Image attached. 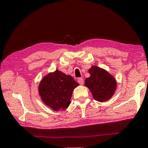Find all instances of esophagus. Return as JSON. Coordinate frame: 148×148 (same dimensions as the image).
Listing matches in <instances>:
<instances>
[{
	"instance_id": "34e87169",
	"label": "esophagus",
	"mask_w": 148,
	"mask_h": 148,
	"mask_svg": "<svg viewBox=\"0 0 148 148\" xmlns=\"http://www.w3.org/2000/svg\"><path fill=\"white\" fill-rule=\"evenodd\" d=\"M77 82H78L80 85H83V78H82V77H79V78H78V79H77Z\"/></svg>"
}]
</instances>
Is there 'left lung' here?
I'll list each match as a JSON object with an SVG mask.
<instances>
[{
	"instance_id": "1",
	"label": "left lung",
	"mask_w": 148,
	"mask_h": 148,
	"mask_svg": "<svg viewBox=\"0 0 148 148\" xmlns=\"http://www.w3.org/2000/svg\"><path fill=\"white\" fill-rule=\"evenodd\" d=\"M90 76L85 80V86L88 88L95 100L105 102L111 99L116 90L115 77L106 70L97 66L88 69Z\"/></svg>"
}]
</instances>
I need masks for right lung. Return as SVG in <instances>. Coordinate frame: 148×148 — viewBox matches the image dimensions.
Here are the masks:
<instances>
[{"label": "right lung", "instance_id": "add662e5", "mask_svg": "<svg viewBox=\"0 0 148 148\" xmlns=\"http://www.w3.org/2000/svg\"><path fill=\"white\" fill-rule=\"evenodd\" d=\"M79 85L71 76L58 69L42 77L38 87L43 103L55 111L65 110L71 103L74 89Z\"/></svg>", "mask_w": 148, "mask_h": 148}]
</instances>
